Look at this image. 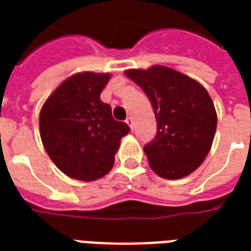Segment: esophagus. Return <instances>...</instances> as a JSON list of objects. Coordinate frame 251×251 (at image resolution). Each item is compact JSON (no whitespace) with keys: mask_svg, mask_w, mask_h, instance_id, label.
I'll return each mask as SVG.
<instances>
[{"mask_svg":"<svg viewBox=\"0 0 251 251\" xmlns=\"http://www.w3.org/2000/svg\"><path fill=\"white\" fill-rule=\"evenodd\" d=\"M126 123H127L128 126L131 127V129H132V128H133V120H132V118H131V116H129V118H127V120H126Z\"/></svg>","mask_w":251,"mask_h":251,"instance_id":"esophagus-1","label":"esophagus"}]
</instances>
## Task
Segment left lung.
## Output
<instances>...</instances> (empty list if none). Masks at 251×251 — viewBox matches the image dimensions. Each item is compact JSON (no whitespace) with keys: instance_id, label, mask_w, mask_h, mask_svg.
Here are the masks:
<instances>
[{"instance_id":"1","label":"left lung","mask_w":251,"mask_h":251,"mask_svg":"<svg viewBox=\"0 0 251 251\" xmlns=\"http://www.w3.org/2000/svg\"><path fill=\"white\" fill-rule=\"evenodd\" d=\"M126 76L142 88L155 112L156 136L143 147L159 176L180 179L202 164L213 144L217 112L198 81L171 68L129 69Z\"/></svg>"}]
</instances>
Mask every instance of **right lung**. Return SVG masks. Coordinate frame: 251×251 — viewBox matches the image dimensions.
I'll return each mask as SVG.
<instances>
[{
  "instance_id": "right-lung-1",
  "label": "right lung",
  "mask_w": 251,
  "mask_h": 251,
  "mask_svg": "<svg viewBox=\"0 0 251 251\" xmlns=\"http://www.w3.org/2000/svg\"><path fill=\"white\" fill-rule=\"evenodd\" d=\"M109 73L83 72L56 88L40 112V135L49 158L69 178L96 180L109 173L129 127L112 118L100 93Z\"/></svg>"
}]
</instances>
